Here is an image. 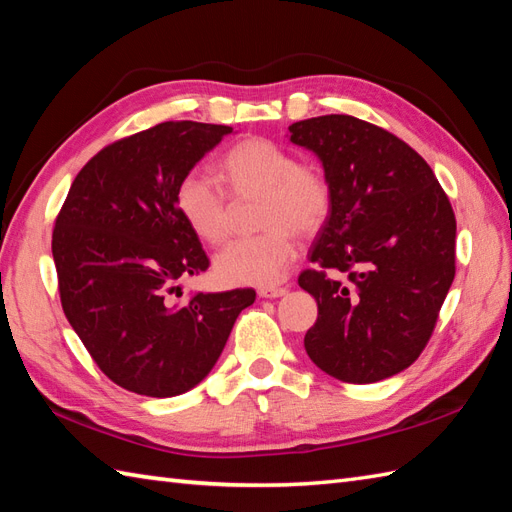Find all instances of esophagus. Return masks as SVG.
Here are the masks:
<instances>
[{
	"mask_svg": "<svg viewBox=\"0 0 512 512\" xmlns=\"http://www.w3.org/2000/svg\"><path fill=\"white\" fill-rule=\"evenodd\" d=\"M285 292H288V288H277V285H270V288H259L257 290L261 299H279V296H283Z\"/></svg>",
	"mask_w": 512,
	"mask_h": 512,
	"instance_id": "esophagus-1",
	"label": "esophagus"
}]
</instances>
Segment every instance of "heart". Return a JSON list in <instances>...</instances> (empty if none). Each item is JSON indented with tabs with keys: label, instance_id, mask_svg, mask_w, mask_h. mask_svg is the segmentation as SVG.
<instances>
[{
	"label": "heart",
	"instance_id": "b5f03b06",
	"mask_svg": "<svg viewBox=\"0 0 512 512\" xmlns=\"http://www.w3.org/2000/svg\"><path fill=\"white\" fill-rule=\"evenodd\" d=\"M227 192L246 202L259 196L255 220L264 231L240 237L216 255V277L227 285H275L299 251L296 235H316L331 213L334 192L314 161L266 137L237 141L218 161ZM207 174L192 170L181 176L174 202L198 240L222 244L233 227V202Z\"/></svg>",
	"mask_w": 512,
	"mask_h": 512
}]
</instances>
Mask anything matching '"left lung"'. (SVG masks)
Here are the masks:
<instances>
[{"label": "left lung", "instance_id": "1", "mask_svg": "<svg viewBox=\"0 0 512 512\" xmlns=\"http://www.w3.org/2000/svg\"><path fill=\"white\" fill-rule=\"evenodd\" d=\"M318 154L331 213L299 285L318 303L305 351L327 375L373 384L430 342L456 275V216L430 165L388 130L351 115L290 126Z\"/></svg>", "mask_w": 512, "mask_h": 512}]
</instances>
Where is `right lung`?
<instances>
[{
  "label": "right lung",
  "instance_id": "obj_1",
  "mask_svg": "<svg viewBox=\"0 0 512 512\" xmlns=\"http://www.w3.org/2000/svg\"><path fill=\"white\" fill-rule=\"evenodd\" d=\"M231 126L163 122L102 148L56 216L52 255L63 312L100 371L130 392L174 397L218 362L255 290L196 292L176 283L209 268L174 192Z\"/></svg>",
  "mask_w": 512,
  "mask_h": 512
}]
</instances>
